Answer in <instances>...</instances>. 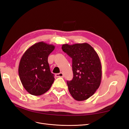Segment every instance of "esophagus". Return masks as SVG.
<instances>
[{
    "instance_id": "34e87169",
    "label": "esophagus",
    "mask_w": 129,
    "mask_h": 129,
    "mask_svg": "<svg viewBox=\"0 0 129 129\" xmlns=\"http://www.w3.org/2000/svg\"><path fill=\"white\" fill-rule=\"evenodd\" d=\"M55 76L56 77H63V74H62V73H60L58 74H56Z\"/></svg>"
}]
</instances>
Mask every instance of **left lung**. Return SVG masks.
<instances>
[{
  "label": "left lung",
  "instance_id": "obj_1",
  "mask_svg": "<svg viewBox=\"0 0 129 129\" xmlns=\"http://www.w3.org/2000/svg\"><path fill=\"white\" fill-rule=\"evenodd\" d=\"M62 49L72 58L73 78L67 81L70 93L76 101L87 100L101 84L102 66L98 54L87 43L64 44Z\"/></svg>",
  "mask_w": 129,
  "mask_h": 129
}]
</instances>
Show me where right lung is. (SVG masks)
Instances as JSON below:
<instances>
[{"instance_id": "right-lung-1", "label": "right lung", "mask_w": 129, "mask_h": 129, "mask_svg": "<svg viewBox=\"0 0 129 129\" xmlns=\"http://www.w3.org/2000/svg\"><path fill=\"white\" fill-rule=\"evenodd\" d=\"M55 48L53 45L39 42L32 45L23 54L19 65V75L24 88L30 94H44L54 82L48 57Z\"/></svg>"}]
</instances>
